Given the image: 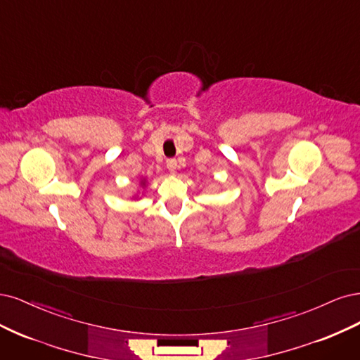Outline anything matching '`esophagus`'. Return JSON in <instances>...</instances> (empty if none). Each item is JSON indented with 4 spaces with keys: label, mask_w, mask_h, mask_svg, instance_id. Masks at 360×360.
Wrapping results in <instances>:
<instances>
[{
    "label": "esophagus",
    "mask_w": 360,
    "mask_h": 360,
    "mask_svg": "<svg viewBox=\"0 0 360 360\" xmlns=\"http://www.w3.org/2000/svg\"><path fill=\"white\" fill-rule=\"evenodd\" d=\"M166 165H167V169H169L170 173H175V170H176V167H178V163H176L175 158H169V160L166 161Z\"/></svg>",
    "instance_id": "obj_1"
}]
</instances>
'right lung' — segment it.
Here are the masks:
<instances>
[{"label":"right lung","mask_w":360,"mask_h":360,"mask_svg":"<svg viewBox=\"0 0 360 360\" xmlns=\"http://www.w3.org/2000/svg\"><path fill=\"white\" fill-rule=\"evenodd\" d=\"M142 184H145V181H142Z\"/></svg>","instance_id":"add662e5"}]
</instances>
